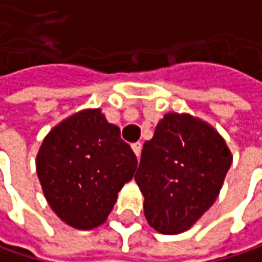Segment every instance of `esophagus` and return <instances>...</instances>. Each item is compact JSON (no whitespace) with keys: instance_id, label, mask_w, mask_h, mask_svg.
Returning a JSON list of instances; mask_svg holds the SVG:
<instances>
[{"instance_id":"esophagus-1","label":"esophagus","mask_w":262,"mask_h":262,"mask_svg":"<svg viewBox=\"0 0 262 262\" xmlns=\"http://www.w3.org/2000/svg\"><path fill=\"white\" fill-rule=\"evenodd\" d=\"M141 148H142V144H141V142H133V144H132V150H133V153L136 155V158L141 156Z\"/></svg>"}]
</instances>
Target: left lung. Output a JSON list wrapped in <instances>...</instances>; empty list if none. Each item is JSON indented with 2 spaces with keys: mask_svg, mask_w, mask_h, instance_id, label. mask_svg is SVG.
Instances as JSON below:
<instances>
[{
  "mask_svg": "<svg viewBox=\"0 0 262 262\" xmlns=\"http://www.w3.org/2000/svg\"><path fill=\"white\" fill-rule=\"evenodd\" d=\"M231 164L226 141L211 124L165 114L144 142L135 174L147 223L165 235L188 231L217 200Z\"/></svg>",
  "mask_w": 262,
  "mask_h": 262,
  "instance_id": "obj_1",
  "label": "left lung"
}]
</instances>
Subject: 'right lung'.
I'll return each instance as SVG.
<instances>
[{"mask_svg":"<svg viewBox=\"0 0 262 262\" xmlns=\"http://www.w3.org/2000/svg\"><path fill=\"white\" fill-rule=\"evenodd\" d=\"M138 161L101 109H83L43 138L36 173L54 214L68 226L89 231L107 220L118 192Z\"/></svg>","mask_w":262,"mask_h":262,"instance_id":"add662e5","label":"right lung"}]
</instances>
